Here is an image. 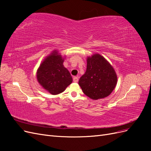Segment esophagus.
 Listing matches in <instances>:
<instances>
[{
    "label": "esophagus",
    "instance_id": "1",
    "mask_svg": "<svg viewBox=\"0 0 151 151\" xmlns=\"http://www.w3.org/2000/svg\"><path fill=\"white\" fill-rule=\"evenodd\" d=\"M73 81H74V83H77L79 81V78L77 77H73Z\"/></svg>",
    "mask_w": 151,
    "mask_h": 151
}]
</instances>
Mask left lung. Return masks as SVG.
<instances>
[{"instance_id": "8db88e82", "label": "left lung", "mask_w": 151, "mask_h": 151, "mask_svg": "<svg viewBox=\"0 0 151 151\" xmlns=\"http://www.w3.org/2000/svg\"><path fill=\"white\" fill-rule=\"evenodd\" d=\"M116 83L115 71L103 57L97 53L88 58L86 71L79 81L87 96L95 100L106 98L111 93Z\"/></svg>"}]
</instances>
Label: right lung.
Instances as JSON below:
<instances>
[{"label": "right lung", "mask_w": 151, "mask_h": 151, "mask_svg": "<svg viewBox=\"0 0 151 151\" xmlns=\"http://www.w3.org/2000/svg\"><path fill=\"white\" fill-rule=\"evenodd\" d=\"M63 58L54 51L45 59L37 70V79L53 95L62 93L72 82L70 72L63 65Z\"/></svg>", "instance_id": "obj_1"}]
</instances>
